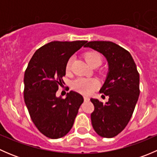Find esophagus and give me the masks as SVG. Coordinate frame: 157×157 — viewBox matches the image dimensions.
Masks as SVG:
<instances>
[{"label":"esophagus","instance_id":"esophagus-1","mask_svg":"<svg viewBox=\"0 0 157 157\" xmlns=\"http://www.w3.org/2000/svg\"><path fill=\"white\" fill-rule=\"evenodd\" d=\"M83 98H84V100L85 101H89V100H90V97H89V96H83Z\"/></svg>","mask_w":157,"mask_h":157}]
</instances>
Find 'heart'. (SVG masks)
Instances as JSON below:
<instances>
[{
    "label": "heart",
    "mask_w": 157,
    "mask_h": 157,
    "mask_svg": "<svg viewBox=\"0 0 157 157\" xmlns=\"http://www.w3.org/2000/svg\"><path fill=\"white\" fill-rule=\"evenodd\" d=\"M86 62L92 67L100 65L102 63V56L96 52H88L84 55ZM72 59L70 58L66 64L65 70L67 74H70L71 70ZM99 86V82L95 78L88 77H78L72 83V88L76 91L83 94H90Z\"/></svg>",
    "instance_id": "b5f03b06"
}]
</instances>
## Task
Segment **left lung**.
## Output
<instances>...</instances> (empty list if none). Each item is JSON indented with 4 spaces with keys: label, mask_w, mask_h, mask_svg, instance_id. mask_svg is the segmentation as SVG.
<instances>
[{
    "label": "left lung",
    "mask_w": 157,
    "mask_h": 157,
    "mask_svg": "<svg viewBox=\"0 0 157 157\" xmlns=\"http://www.w3.org/2000/svg\"><path fill=\"white\" fill-rule=\"evenodd\" d=\"M102 53L109 63V73L99 93L109 96L103 104L90 99L94 105L91 114L93 129L102 137H114L131 119L140 94V76L129 52L109 41H93L84 45Z\"/></svg>",
    "instance_id": "8db88e82"
}]
</instances>
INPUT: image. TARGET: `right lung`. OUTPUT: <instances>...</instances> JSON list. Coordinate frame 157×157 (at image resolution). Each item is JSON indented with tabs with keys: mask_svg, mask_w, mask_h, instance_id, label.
Masks as SVG:
<instances>
[{
	"mask_svg": "<svg viewBox=\"0 0 157 157\" xmlns=\"http://www.w3.org/2000/svg\"><path fill=\"white\" fill-rule=\"evenodd\" d=\"M86 41H54L34 53L24 74V101L32 121L39 131L52 139L65 136L73 127L83 97L71 91L67 97L56 96L64 83L66 64Z\"/></svg>",
	"mask_w": 157,
	"mask_h": 157,
	"instance_id": "right-lung-1",
	"label": "right lung"
}]
</instances>
